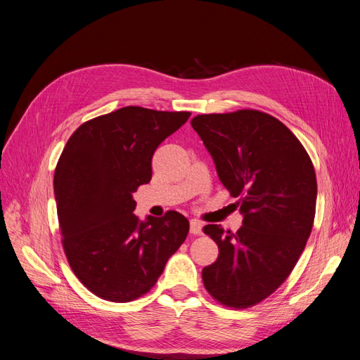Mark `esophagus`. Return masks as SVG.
<instances>
[{
  "label": "esophagus",
  "instance_id": "obj_1",
  "mask_svg": "<svg viewBox=\"0 0 360 360\" xmlns=\"http://www.w3.org/2000/svg\"><path fill=\"white\" fill-rule=\"evenodd\" d=\"M190 233L193 236L202 234V222H199V220H196V219H191L190 220Z\"/></svg>",
  "mask_w": 360,
  "mask_h": 360
}]
</instances>
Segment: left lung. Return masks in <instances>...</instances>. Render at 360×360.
Returning a JSON list of instances; mask_svg holds the SVG:
<instances>
[{
  "instance_id": "1",
  "label": "left lung",
  "mask_w": 360,
  "mask_h": 360,
  "mask_svg": "<svg viewBox=\"0 0 360 360\" xmlns=\"http://www.w3.org/2000/svg\"><path fill=\"white\" fill-rule=\"evenodd\" d=\"M191 126L243 214L237 233L204 226L219 257L202 269V281L224 306L252 307L280 288L306 248L316 210L315 169L298 138L262 110L202 114Z\"/></svg>"
}]
</instances>
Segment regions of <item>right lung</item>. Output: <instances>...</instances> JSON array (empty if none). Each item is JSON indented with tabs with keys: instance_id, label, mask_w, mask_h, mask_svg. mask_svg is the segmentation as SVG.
<instances>
[{
	"instance_id": "1",
	"label": "right lung",
	"mask_w": 360,
	"mask_h": 360,
	"mask_svg": "<svg viewBox=\"0 0 360 360\" xmlns=\"http://www.w3.org/2000/svg\"><path fill=\"white\" fill-rule=\"evenodd\" d=\"M191 114L126 106L80 124L54 170L62 246L72 272L101 300L149 292L186 240L178 211L141 222L132 193L152 179V156Z\"/></svg>"
}]
</instances>
